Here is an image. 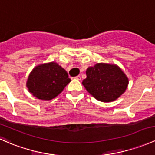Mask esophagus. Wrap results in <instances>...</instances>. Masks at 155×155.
I'll return each mask as SVG.
<instances>
[{"label":"esophagus","instance_id":"34e87169","mask_svg":"<svg viewBox=\"0 0 155 155\" xmlns=\"http://www.w3.org/2000/svg\"><path fill=\"white\" fill-rule=\"evenodd\" d=\"M75 79H78V80H81V76H76V77H75Z\"/></svg>","mask_w":155,"mask_h":155}]
</instances>
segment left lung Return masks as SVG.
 <instances>
[{"label": "left lung", "mask_w": 155, "mask_h": 155, "mask_svg": "<svg viewBox=\"0 0 155 155\" xmlns=\"http://www.w3.org/2000/svg\"><path fill=\"white\" fill-rule=\"evenodd\" d=\"M82 85L91 95L101 102H112L125 92L129 79L118 65L97 63L86 70Z\"/></svg>", "instance_id": "obj_1"}]
</instances>
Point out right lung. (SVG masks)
Listing matches in <instances>:
<instances>
[{
	"label": "right lung",
	"mask_w": 155,
	"mask_h": 155,
	"mask_svg": "<svg viewBox=\"0 0 155 155\" xmlns=\"http://www.w3.org/2000/svg\"><path fill=\"white\" fill-rule=\"evenodd\" d=\"M71 82L68 73L56 62L36 66L30 73L26 82L29 92L37 99L50 101L60 94Z\"/></svg>",
	"instance_id": "add662e5"
}]
</instances>
